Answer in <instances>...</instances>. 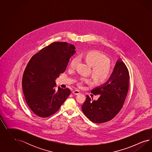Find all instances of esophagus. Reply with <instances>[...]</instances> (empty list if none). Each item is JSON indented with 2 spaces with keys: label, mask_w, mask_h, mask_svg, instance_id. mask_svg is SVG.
I'll return each mask as SVG.
<instances>
[{
  "label": "esophagus",
  "mask_w": 152,
  "mask_h": 152,
  "mask_svg": "<svg viewBox=\"0 0 152 152\" xmlns=\"http://www.w3.org/2000/svg\"><path fill=\"white\" fill-rule=\"evenodd\" d=\"M72 93H73L74 94H75V95H78V94H80V92L79 90H74V91H72Z\"/></svg>",
  "instance_id": "obj_1"
}]
</instances>
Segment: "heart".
<instances>
[{"label":"heart","mask_w":152,"mask_h":152,"mask_svg":"<svg viewBox=\"0 0 152 152\" xmlns=\"http://www.w3.org/2000/svg\"><path fill=\"white\" fill-rule=\"evenodd\" d=\"M81 58H83L90 66L92 67V73L94 77L99 81H105L109 77L111 69L110 65V60L106 56L97 51H90L83 55H80ZM77 57H75L71 60L69 67L74 69L78 62ZM90 83V80L83 78L78 83V86H81L83 83Z\"/></svg>","instance_id":"heart-1"}]
</instances>
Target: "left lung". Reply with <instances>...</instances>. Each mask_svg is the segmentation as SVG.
<instances>
[{"label": "left lung", "mask_w": 152, "mask_h": 152, "mask_svg": "<svg viewBox=\"0 0 152 152\" xmlns=\"http://www.w3.org/2000/svg\"><path fill=\"white\" fill-rule=\"evenodd\" d=\"M129 74L121 59L116 61L110 78L106 83L91 90L97 100L86 95L82 110L91 121L102 123L113 119L123 106L129 88Z\"/></svg>", "instance_id": "obj_1"}]
</instances>
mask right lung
<instances>
[{"label":"right lung","mask_w":152,"mask_h":152,"mask_svg":"<svg viewBox=\"0 0 152 152\" xmlns=\"http://www.w3.org/2000/svg\"><path fill=\"white\" fill-rule=\"evenodd\" d=\"M75 49L66 42H54L29 61L22 78L23 94L28 105L37 116L47 118L54 114L69 96V88L56 90L55 80L65 71Z\"/></svg>","instance_id":"right-lung-1"}]
</instances>
